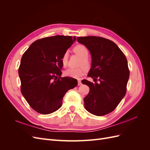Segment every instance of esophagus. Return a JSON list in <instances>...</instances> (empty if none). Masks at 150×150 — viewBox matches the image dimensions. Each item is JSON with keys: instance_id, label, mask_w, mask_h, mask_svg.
I'll use <instances>...</instances> for the list:
<instances>
[{"instance_id": "34e87169", "label": "esophagus", "mask_w": 150, "mask_h": 150, "mask_svg": "<svg viewBox=\"0 0 150 150\" xmlns=\"http://www.w3.org/2000/svg\"><path fill=\"white\" fill-rule=\"evenodd\" d=\"M78 86H81V84H82V83H81V79H78Z\"/></svg>"}]
</instances>
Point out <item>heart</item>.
Wrapping results in <instances>:
<instances>
[{
	"instance_id": "obj_1",
	"label": "heart",
	"mask_w": 150,
	"mask_h": 150,
	"mask_svg": "<svg viewBox=\"0 0 150 150\" xmlns=\"http://www.w3.org/2000/svg\"><path fill=\"white\" fill-rule=\"evenodd\" d=\"M74 52L78 54L81 58L79 62L78 67L69 68L64 71V75L66 77L72 78H78L82 76L86 72V68H89L91 66V62L88 60V57L89 56V51L88 48L84 45H78L74 48ZM68 62V52H66L63 54L61 58L62 64L64 67H66ZM83 66V67L82 66Z\"/></svg>"
}]
</instances>
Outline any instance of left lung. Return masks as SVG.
Returning <instances> with one entry per match:
<instances>
[{
	"instance_id": "1",
	"label": "left lung",
	"mask_w": 150,
	"mask_h": 150,
	"mask_svg": "<svg viewBox=\"0 0 150 150\" xmlns=\"http://www.w3.org/2000/svg\"><path fill=\"white\" fill-rule=\"evenodd\" d=\"M77 40L91 53L92 64L88 76L95 82L86 79L81 81L89 87V92L84 98V107L94 115H106L115 110L126 94L129 76L126 57L118 46L109 39L86 36L78 37Z\"/></svg>"
}]
</instances>
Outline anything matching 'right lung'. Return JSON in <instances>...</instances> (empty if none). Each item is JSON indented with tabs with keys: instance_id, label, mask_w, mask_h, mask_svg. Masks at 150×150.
Returning <instances> with one entry per match:
<instances>
[{
	"instance_id": "right-lung-1",
	"label": "right lung",
	"mask_w": 150,
	"mask_h": 150,
	"mask_svg": "<svg viewBox=\"0 0 150 150\" xmlns=\"http://www.w3.org/2000/svg\"><path fill=\"white\" fill-rule=\"evenodd\" d=\"M76 40L72 36L54 35L35 40L24 53L19 68L21 91L30 106L48 115L59 109L76 79L62 78L61 58Z\"/></svg>"
}]
</instances>
